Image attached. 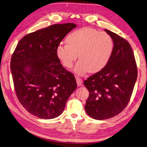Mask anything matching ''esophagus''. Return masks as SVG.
Segmentation results:
<instances>
[{
  "label": "esophagus",
  "instance_id": "34e87169",
  "mask_svg": "<svg viewBox=\"0 0 147 147\" xmlns=\"http://www.w3.org/2000/svg\"><path fill=\"white\" fill-rule=\"evenodd\" d=\"M76 83L78 86H80L83 84V80L82 79H81L80 78H78V77H76Z\"/></svg>",
  "mask_w": 147,
  "mask_h": 147
}]
</instances>
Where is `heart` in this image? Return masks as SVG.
Listing matches in <instances>:
<instances>
[{
	"label": "heart",
	"mask_w": 147,
	"mask_h": 147,
	"mask_svg": "<svg viewBox=\"0 0 147 147\" xmlns=\"http://www.w3.org/2000/svg\"><path fill=\"white\" fill-rule=\"evenodd\" d=\"M66 42L57 45L56 56L64 66L71 68L79 54L80 60L74 71L80 75L103 69L113 50V41L109 34L90 27L74 30L66 37Z\"/></svg>",
	"instance_id": "1"
}]
</instances>
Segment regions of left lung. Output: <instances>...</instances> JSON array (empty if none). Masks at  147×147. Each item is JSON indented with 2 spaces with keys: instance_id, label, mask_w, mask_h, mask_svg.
Instances as JSON below:
<instances>
[{
  "instance_id": "left-lung-1",
  "label": "left lung",
  "mask_w": 147,
  "mask_h": 147,
  "mask_svg": "<svg viewBox=\"0 0 147 147\" xmlns=\"http://www.w3.org/2000/svg\"><path fill=\"white\" fill-rule=\"evenodd\" d=\"M105 30L114 43L110 59L103 69L84 81L90 92L85 110L90 117L99 120L114 117L124 110L137 79V66L130 44L117 34Z\"/></svg>"
}]
</instances>
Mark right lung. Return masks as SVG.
Listing matches in <instances>:
<instances>
[{"label":"right lung","mask_w":147,"mask_h":147,"mask_svg":"<svg viewBox=\"0 0 147 147\" xmlns=\"http://www.w3.org/2000/svg\"><path fill=\"white\" fill-rule=\"evenodd\" d=\"M76 27L73 23L54 24L30 33L12 54L11 69L17 97L37 117H57L76 89L73 74L64 69L56 54L58 44Z\"/></svg>","instance_id":"right-lung-1"}]
</instances>
